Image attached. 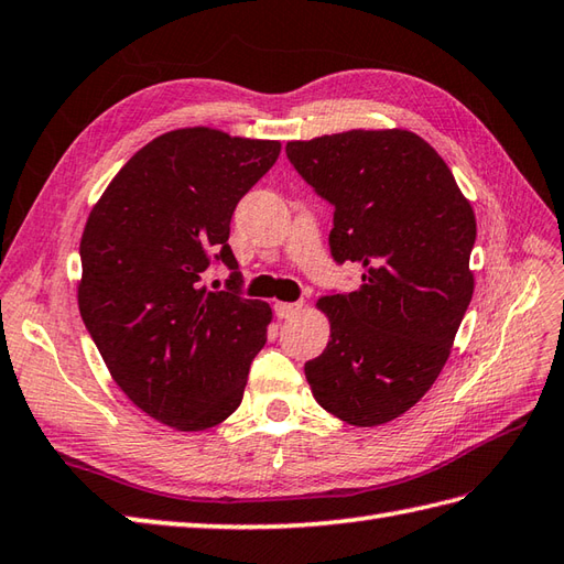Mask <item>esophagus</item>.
Here are the masks:
<instances>
[{
	"label": "esophagus",
	"instance_id": "1",
	"mask_svg": "<svg viewBox=\"0 0 564 564\" xmlns=\"http://www.w3.org/2000/svg\"><path fill=\"white\" fill-rule=\"evenodd\" d=\"M304 304H290V302H278L274 304V314H278V318H292L296 316L299 311H302Z\"/></svg>",
	"mask_w": 564,
	"mask_h": 564
}]
</instances>
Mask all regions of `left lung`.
<instances>
[{"label": "left lung", "instance_id": "1", "mask_svg": "<svg viewBox=\"0 0 564 564\" xmlns=\"http://www.w3.org/2000/svg\"><path fill=\"white\" fill-rule=\"evenodd\" d=\"M286 156L335 207L330 253L361 284L318 299L330 321L306 381L323 410L377 427L430 391L473 299L475 215L452 169L408 130H349L290 142Z\"/></svg>", "mask_w": 564, "mask_h": 564}]
</instances>
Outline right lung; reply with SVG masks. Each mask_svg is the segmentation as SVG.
I'll list each match as a JSON object with an SVG mask.
<instances>
[{
  "label": "right lung",
  "instance_id": "obj_1",
  "mask_svg": "<svg viewBox=\"0 0 564 564\" xmlns=\"http://www.w3.org/2000/svg\"><path fill=\"white\" fill-rule=\"evenodd\" d=\"M280 142L183 128L144 144L94 205L82 234L79 311L112 381L149 417L209 430L241 405L272 308L239 294L229 248L239 199ZM212 259L234 269L207 293Z\"/></svg>",
  "mask_w": 564,
  "mask_h": 564
}]
</instances>
